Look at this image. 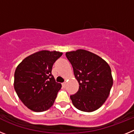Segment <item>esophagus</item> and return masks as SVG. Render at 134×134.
I'll return each mask as SVG.
<instances>
[{"instance_id": "esophagus-1", "label": "esophagus", "mask_w": 134, "mask_h": 134, "mask_svg": "<svg viewBox=\"0 0 134 134\" xmlns=\"http://www.w3.org/2000/svg\"><path fill=\"white\" fill-rule=\"evenodd\" d=\"M66 82H63V83H62V86H63V87H66Z\"/></svg>"}]
</instances>
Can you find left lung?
<instances>
[{
	"label": "left lung",
	"mask_w": 134,
	"mask_h": 134,
	"mask_svg": "<svg viewBox=\"0 0 134 134\" xmlns=\"http://www.w3.org/2000/svg\"><path fill=\"white\" fill-rule=\"evenodd\" d=\"M71 63L79 89L70 96L79 110L93 112L100 108L109 95L113 83L109 65L97 54L79 49L66 53Z\"/></svg>",
	"instance_id": "8db88e82"
}]
</instances>
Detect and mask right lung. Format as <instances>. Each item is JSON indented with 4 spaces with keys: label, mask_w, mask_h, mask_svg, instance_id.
<instances>
[{
    "label": "right lung",
    "mask_w": 134,
    "mask_h": 134,
    "mask_svg": "<svg viewBox=\"0 0 134 134\" xmlns=\"http://www.w3.org/2000/svg\"><path fill=\"white\" fill-rule=\"evenodd\" d=\"M62 55L57 51H39L26 57L16 68L14 88L20 100L31 111L42 112L54 105L62 85L55 82L52 70Z\"/></svg>",
    "instance_id": "obj_1"
}]
</instances>
